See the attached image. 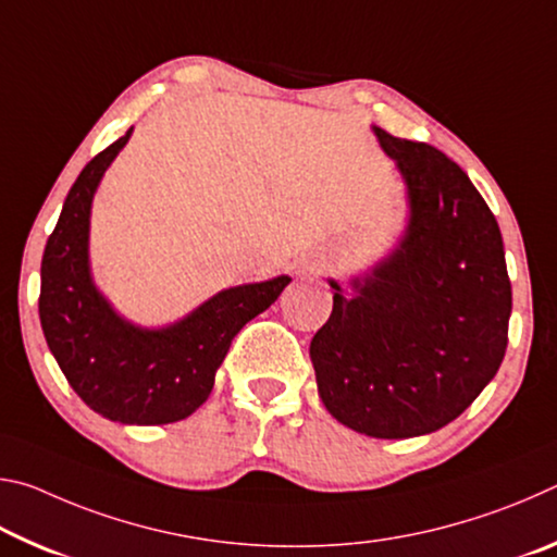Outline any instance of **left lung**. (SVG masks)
<instances>
[{
    "mask_svg": "<svg viewBox=\"0 0 557 557\" xmlns=\"http://www.w3.org/2000/svg\"><path fill=\"white\" fill-rule=\"evenodd\" d=\"M398 162L410 219L388 258L334 280V309L309 346L319 398L361 435H428L459 418L504 361L511 317L504 240L461 169L425 143L373 127Z\"/></svg>",
    "mask_w": 557,
    "mask_h": 557,
    "instance_id": "obj_1",
    "label": "left lung"
}]
</instances>
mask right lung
<instances>
[{
  "label": "right lung",
  "mask_w": 557,
  "mask_h": 557,
  "mask_svg": "<svg viewBox=\"0 0 557 557\" xmlns=\"http://www.w3.org/2000/svg\"><path fill=\"white\" fill-rule=\"evenodd\" d=\"M129 135L132 127L92 157L65 196L41 260L39 317L65 381L90 410L122 425H169L201 408L233 336L265 312L289 277L223 289L164 329L122 319L92 285L88 231L96 188Z\"/></svg>",
  "instance_id": "add662e5"
}]
</instances>
